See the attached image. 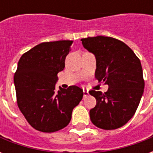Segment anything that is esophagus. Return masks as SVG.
<instances>
[{
  "label": "esophagus",
  "instance_id": "1",
  "mask_svg": "<svg viewBox=\"0 0 153 153\" xmlns=\"http://www.w3.org/2000/svg\"><path fill=\"white\" fill-rule=\"evenodd\" d=\"M88 95V90L83 89V97H86Z\"/></svg>",
  "mask_w": 153,
  "mask_h": 153
}]
</instances>
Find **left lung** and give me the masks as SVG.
<instances>
[{
	"instance_id": "left-lung-1",
	"label": "left lung",
	"mask_w": 153,
	"mask_h": 153,
	"mask_svg": "<svg viewBox=\"0 0 153 153\" xmlns=\"http://www.w3.org/2000/svg\"><path fill=\"white\" fill-rule=\"evenodd\" d=\"M81 41L96 57V79L109 87L104 93L89 92L97 100L89 111L91 121L102 129L120 128L134 116L143 94L141 62L131 48L118 39L97 36Z\"/></svg>"
}]
</instances>
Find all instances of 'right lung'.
I'll return each mask as SVG.
<instances>
[{"label": "right lung", "instance_id": "obj_1", "mask_svg": "<svg viewBox=\"0 0 153 153\" xmlns=\"http://www.w3.org/2000/svg\"><path fill=\"white\" fill-rule=\"evenodd\" d=\"M72 43L70 40L42 42L19 60L14 76L18 106L38 131L51 133L65 128L83 98V90L75 85L56 90L57 74L65 68Z\"/></svg>", "mask_w": 153, "mask_h": 153}]
</instances>
